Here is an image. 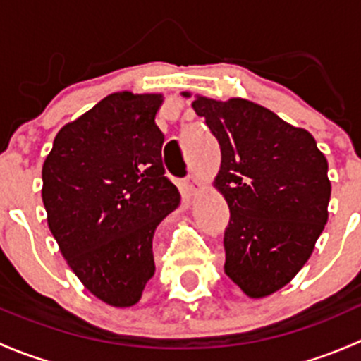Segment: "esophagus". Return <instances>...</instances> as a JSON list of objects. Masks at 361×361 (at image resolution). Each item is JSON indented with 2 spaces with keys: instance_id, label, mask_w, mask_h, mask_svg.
I'll use <instances>...</instances> for the list:
<instances>
[{
  "instance_id": "34e87169",
  "label": "esophagus",
  "mask_w": 361,
  "mask_h": 361,
  "mask_svg": "<svg viewBox=\"0 0 361 361\" xmlns=\"http://www.w3.org/2000/svg\"><path fill=\"white\" fill-rule=\"evenodd\" d=\"M183 190L187 192L188 195H195V194H197V190H199L197 178H195V176H187V180H185V183H183Z\"/></svg>"
}]
</instances>
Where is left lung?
<instances>
[{
    "mask_svg": "<svg viewBox=\"0 0 361 361\" xmlns=\"http://www.w3.org/2000/svg\"><path fill=\"white\" fill-rule=\"evenodd\" d=\"M192 108L221 152L213 187L231 209L225 274L248 297H269L304 267L325 228L329 162L311 133L248 99L195 96Z\"/></svg>",
    "mask_w": 361,
    "mask_h": 361,
    "instance_id": "left-lung-1",
    "label": "left lung"
}]
</instances>
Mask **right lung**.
Segmentation results:
<instances>
[{"label":"right lung","mask_w":361,"mask_h":361,"mask_svg":"<svg viewBox=\"0 0 361 361\" xmlns=\"http://www.w3.org/2000/svg\"><path fill=\"white\" fill-rule=\"evenodd\" d=\"M162 101L110 94L57 133L43 162L50 232L76 278L113 307L140 302L155 272V228L181 201L164 176Z\"/></svg>","instance_id":"1"}]
</instances>
